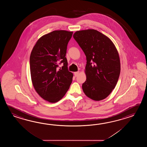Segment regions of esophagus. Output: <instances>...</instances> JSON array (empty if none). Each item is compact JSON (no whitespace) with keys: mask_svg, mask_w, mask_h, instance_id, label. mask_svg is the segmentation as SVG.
<instances>
[{"mask_svg":"<svg viewBox=\"0 0 147 147\" xmlns=\"http://www.w3.org/2000/svg\"><path fill=\"white\" fill-rule=\"evenodd\" d=\"M79 71H77V72H74V75H75L76 77L78 76V75H79Z\"/></svg>","mask_w":147,"mask_h":147,"instance_id":"obj_1","label":"esophagus"}]
</instances>
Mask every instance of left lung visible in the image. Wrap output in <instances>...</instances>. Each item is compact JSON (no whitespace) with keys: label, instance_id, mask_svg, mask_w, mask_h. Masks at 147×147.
<instances>
[{"label":"left lung","instance_id":"obj_1","mask_svg":"<svg viewBox=\"0 0 147 147\" xmlns=\"http://www.w3.org/2000/svg\"><path fill=\"white\" fill-rule=\"evenodd\" d=\"M75 40L84 52L86 80L84 94L92 100L106 98L116 87L120 73L119 53L109 38L94 29L76 31Z\"/></svg>","mask_w":147,"mask_h":147}]
</instances>
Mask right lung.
Masks as SVG:
<instances>
[{
    "label": "right lung",
    "mask_w": 147,
    "mask_h": 147,
    "mask_svg": "<svg viewBox=\"0 0 147 147\" xmlns=\"http://www.w3.org/2000/svg\"><path fill=\"white\" fill-rule=\"evenodd\" d=\"M73 32L55 30L38 40L30 56L31 80L35 90L44 100L55 103L65 95L72 82L68 69L67 45ZM63 66L59 69V65Z\"/></svg>",
    "instance_id": "obj_1"
}]
</instances>
